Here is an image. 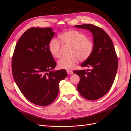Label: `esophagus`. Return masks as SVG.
I'll list each match as a JSON object with an SVG mask.
<instances>
[{
    "mask_svg": "<svg viewBox=\"0 0 131 131\" xmlns=\"http://www.w3.org/2000/svg\"><path fill=\"white\" fill-rule=\"evenodd\" d=\"M66 71H67V73L69 74H72L73 73V72L70 70H67Z\"/></svg>",
    "mask_w": 131,
    "mask_h": 131,
    "instance_id": "34e87169",
    "label": "esophagus"
}]
</instances>
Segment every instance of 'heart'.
<instances>
[{"mask_svg":"<svg viewBox=\"0 0 131 131\" xmlns=\"http://www.w3.org/2000/svg\"><path fill=\"white\" fill-rule=\"evenodd\" d=\"M63 45L71 47L70 54L71 56L61 58L58 62L59 68L71 70L76 66L79 60L85 61L91 55L94 43L83 33L77 30H68L59 36ZM61 45L59 40L52 39L49 44V50L52 56L59 58L60 57Z\"/></svg>","mask_w":131,"mask_h":131,"instance_id":"obj_1","label":"heart"}]
</instances>
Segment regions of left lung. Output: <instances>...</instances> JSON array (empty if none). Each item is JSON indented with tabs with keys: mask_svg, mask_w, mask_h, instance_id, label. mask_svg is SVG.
<instances>
[{
	"mask_svg": "<svg viewBox=\"0 0 131 131\" xmlns=\"http://www.w3.org/2000/svg\"><path fill=\"white\" fill-rule=\"evenodd\" d=\"M86 29L93 35L94 49L88 59L81 65L91 70H75L74 73L81 79L77 86L80 94L89 100L104 96L112 88L118 68L117 57L113 41L100 27L90 24L75 25Z\"/></svg>",
	"mask_w": 131,
	"mask_h": 131,
	"instance_id": "obj_1",
	"label": "left lung"
}]
</instances>
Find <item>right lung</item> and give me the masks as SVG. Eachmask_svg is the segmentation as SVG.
<instances>
[{
    "mask_svg": "<svg viewBox=\"0 0 131 131\" xmlns=\"http://www.w3.org/2000/svg\"><path fill=\"white\" fill-rule=\"evenodd\" d=\"M54 35L50 27H31L20 37L12 57V70L16 84L33 104L48 106L56 99L59 82L67 77L65 70L56 66L49 50Z\"/></svg>",
    "mask_w": 131,
    "mask_h": 131,
    "instance_id": "right-lung-1",
    "label": "right lung"
}]
</instances>
